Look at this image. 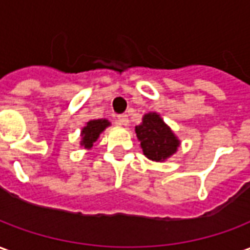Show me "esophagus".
Here are the masks:
<instances>
[{
	"mask_svg": "<svg viewBox=\"0 0 250 250\" xmlns=\"http://www.w3.org/2000/svg\"><path fill=\"white\" fill-rule=\"evenodd\" d=\"M128 122H130V120H128V116L125 114H122L118 116V123H119L120 125H128Z\"/></svg>",
	"mask_w": 250,
	"mask_h": 250,
	"instance_id": "obj_1",
	"label": "esophagus"
}]
</instances>
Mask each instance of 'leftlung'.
<instances>
[{"instance_id": "8db88e82", "label": "left lung", "mask_w": 250, "mask_h": 250, "mask_svg": "<svg viewBox=\"0 0 250 250\" xmlns=\"http://www.w3.org/2000/svg\"><path fill=\"white\" fill-rule=\"evenodd\" d=\"M135 132L141 141L143 154L155 162L167 159L179 146L177 136L155 112L145 115L141 125L135 127Z\"/></svg>"}]
</instances>
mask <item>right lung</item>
<instances>
[{"label":"right lung","instance_id":"obj_1","mask_svg":"<svg viewBox=\"0 0 250 250\" xmlns=\"http://www.w3.org/2000/svg\"><path fill=\"white\" fill-rule=\"evenodd\" d=\"M107 125H109V122L105 119L89 120L82 131V146H84L85 148H91L93 146V142H96L100 132L104 131Z\"/></svg>","mask_w":250,"mask_h":250}]
</instances>
